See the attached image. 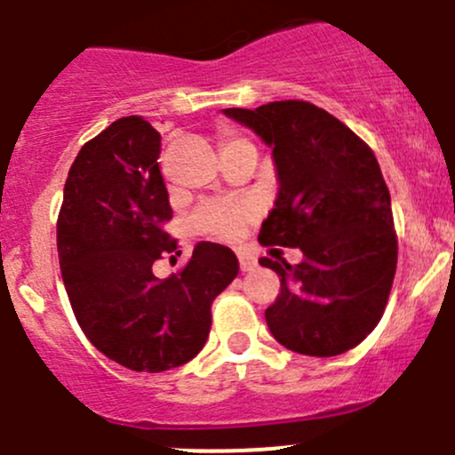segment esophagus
<instances>
[{
    "label": "esophagus",
    "mask_w": 455,
    "mask_h": 455,
    "mask_svg": "<svg viewBox=\"0 0 455 455\" xmlns=\"http://www.w3.org/2000/svg\"><path fill=\"white\" fill-rule=\"evenodd\" d=\"M238 265H241L243 272H250V269L256 267V259L254 256L245 254V251H238Z\"/></svg>",
    "instance_id": "1"
}]
</instances>
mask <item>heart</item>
Masks as SVG:
<instances>
[{
  "mask_svg": "<svg viewBox=\"0 0 455 455\" xmlns=\"http://www.w3.org/2000/svg\"><path fill=\"white\" fill-rule=\"evenodd\" d=\"M241 141V139H226L223 148L232 146V143ZM250 219V210L236 204H208L204 208L196 210L195 228L204 234H212L219 238H229L238 232Z\"/></svg>",
  "mask_w": 455,
  "mask_h": 455,
  "instance_id": "heart-1",
  "label": "heart"
}]
</instances>
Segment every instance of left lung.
I'll list each match as a JSON object with an SVG mask.
<instances>
[{
  "instance_id": "obj_1",
  "label": "left lung",
  "mask_w": 455,
  "mask_h": 455,
  "mask_svg": "<svg viewBox=\"0 0 455 455\" xmlns=\"http://www.w3.org/2000/svg\"><path fill=\"white\" fill-rule=\"evenodd\" d=\"M223 112L272 148L278 195L259 241L303 251L299 265L259 260L281 276V294L265 309L269 331L305 356L356 347L379 325L398 260L391 196L374 152L309 101Z\"/></svg>"
}]
</instances>
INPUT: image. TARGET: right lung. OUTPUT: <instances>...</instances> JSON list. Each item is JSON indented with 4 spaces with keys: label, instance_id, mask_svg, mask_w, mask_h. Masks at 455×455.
I'll return each mask as SVG.
<instances>
[{
    "label": "right lung",
    "instance_id": "right-lung-1",
    "mask_svg": "<svg viewBox=\"0 0 455 455\" xmlns=\"http://www.w3.org/2000/svg\"><path fill=\"white\" fill-rule=\"evenodd\" d=\"M159 155L161 134L143 116L116 119L76 155L57 219L76 323L103 356L150 374L204 349L212 300L238 274L234 251L210 241L196 243L179 274H152L155 260L177 251L164 229L172 208Z\"/></svg>",
    "mask_w": 455,
    "mask_h": 455
}]
</instances>
